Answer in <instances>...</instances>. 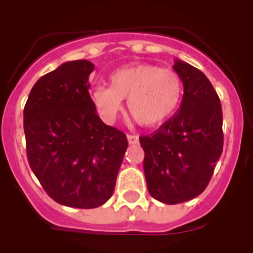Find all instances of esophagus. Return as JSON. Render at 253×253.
<instances>
[{"label": "esophagus", "instance_id": "34e87169", "mask_svg": "<svg viewBox=\"0 0 253 253\" xmlns=\"http://www.w3.org/2000/svg\"><path fill=\"white\" fill-rule=\"evenodd\" d=\"M127 139H128L129 144H137L139 142L138 137L133 136V134H127Z\"/></svg>", "mask_w": 253, "mask_h": 253}]
</instances>
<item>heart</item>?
<instances>
[{"instance_id":"1","label":"heart","mask_w":253,"mask_h":253,"mask_svg":"<svg viewBox=\"0 0 253 253\" xmlns=\"http://www.w3.org/2000/svg\"><path fill=\"white\" fill-rule=\"evenodd\" d=\"M182 94L181 78L171 70L153 65L121 68L110 76V86L94 90L93 103L106 121H112L127 99L132 119L144 127H153L169 119L177 109Z\"/></svg>"}]
</instances>
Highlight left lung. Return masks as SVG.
Instances as JSON below:
<instances>
[{
  "mask_svg": "<svg viewBox=\"0 0 253 253\" xmlns=\"http://www.w3.org/2000/svg\"><path fill=\"white\" fill-rule=\"evenodd\" d=\"M183 84L172 117L150 136L139 137L150 196L167 205L186 202L206 190L223 152V112L215 89L203 72L175 60Z\"/></svg>",
  "mask_w": 253,
  "mask_h": 253,
  "instance_id": "8db88e82",
  "label": "left lung"
}]
</instances>
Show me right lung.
I'll return each mask as SVG.
<instances>
[{"label": "right lung", "mask_w": 253, "mask_h": 253, "mask_svg": "<svg viewBox=\"0 0 253 253\" xmlns=\"http://www.w3.org/2000/svg\"><path fill=\"white\" fill-rule=\"evenodd\" d=\"M93 71L86 60L62 63L34 84L23 114L30 169L55 202L72 208L110 200L128 145L124 132L96 114Z\"/></svg>", "instance_id": "add662e5"}]
</instances>
